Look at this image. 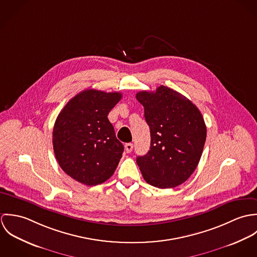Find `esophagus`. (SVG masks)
<instances>
[{
	"label": "esophagus",
	"instance_id": "1",
	"mask_svg": "<svg viewBox=\"0 0 257 257\" xmlns=\"http://www.w3.org/2000/svg\"><path fill=\"white\" fill-rule=\"evenodd\" d=\"M124 148H125V151H126L127 153H130V152H132V151H133L134 145H133V144H126V145L124 146Z\"/></svg>",
	"mask_w": 257,
	"mask_h": 257
}]
</instances>
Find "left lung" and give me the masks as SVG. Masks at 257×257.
Segmentation results:
<instances>
[{
	"instance_id": "1",
	"label": "left lung",
	"mask_w": 257,
	"mask_h": 257,
	"mask_svg": "<svg viewBox=\"0 0 257 257\" xmlns=\"http://www.w3.org/2000/svg\"><path fill=\"white\" fill-rule=\"evenodd\" d=\"M136 97L145 108L151 138L149 151L137 157L145 180L160 189L181 185L193 174L203 153L207 127L201 111L182 94L163 85Z\"/></svg>"
}]
</instances>
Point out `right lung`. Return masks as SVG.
Listing matches in <instances>:
<instances>
[{
  "mask_svg": "<svg viewBox=\"0 0 257 257\" xmlns=\"http://www.w3.org/2000/svg\"><path fill=\"white\" fill-rule=\"evenodd\" d=\"M121 99L118 92L87 89L73 97L59 112L52 144L62 170L88 186L107 181L123 152L108 114Z\"/></svg>",
  "mask_w": 257,
  "mask_h": 257,
  "instance_id": "1",
  "label": "right lung"
}]
</instances>
